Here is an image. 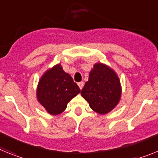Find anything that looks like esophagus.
I'll use <instances>...</instances> for the list:
<instances>
[{
	"label": "esophagus",
	"instance_id": "1",
	"mask_svg": "<svg viewBox=\"0 0 158 158\" xmlns=\"http://www.w3.org/2000/svg\"><path fill=\"white\" fill-rule=\"evenodd\" d=\"M78 85H79V88H80V90H82V89H83V86H84V83H83V82H80V83H78Z\"/></svg>",
	"mask_w": 158,
	"mask_h": 158
}]
</instances>
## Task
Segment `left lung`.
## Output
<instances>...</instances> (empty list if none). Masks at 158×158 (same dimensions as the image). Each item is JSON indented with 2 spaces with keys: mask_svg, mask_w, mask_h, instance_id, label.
I'll return each mask as SVG.
<instances>
[{
  "mask_svg": "<svg viewBox=\"0 0 158 158\" xmlns=\"http://www.w3.org/2000/svg\"><path fill=\"white\" fill-rule=\"evenodd\" d=\"M121 94V84L116 71L104 63H95L88 81L81 91V95L90 108L94 112L105 115L120 103Z\"/></svg>",
  "mask_w": 158,
  "mask_h": 158,
  "instance_id": "8db88e82",
  "label": "left lung"
}]
</instances>
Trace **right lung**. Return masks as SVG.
Instances as JSON below:
<instances>
[{"mask_svg": "<svg viewBox=\"0 0 158 158\" xmlns=\"http://www.w3.org/2000/svg\"><path fill=\"white\" fill-rule=\"evenodd\" d=\"M79 92L72 77L59 63L42 74L37 86L36 96L46 112L56 116L64 112L67 104Z\"/></svg>", "mask_w": 158, "mask_h": 158, "instance_id": "1", "label": "right lung"}]
</instances>
